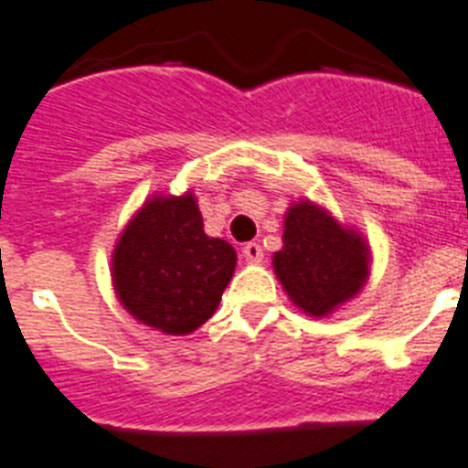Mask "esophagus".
<instances>
[{
  "label": "esophagus",
  "mask_w": 468,
  "mask_h": 468,
  "mask_svg": "<svg viewBox=\"0 0 468 468\" xmlns=\"http://www.w3.org/2000/svg\"><path fill=\"white\" fill-rule=\"evenodd\" d=\"M242 256L247 259V263H261L263 261V247L259 242H247L242 247Z\"/></svg>",
  "instance_id": "obj_1"
}]
</instances>
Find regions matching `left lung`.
<instances>
[{"instance_id":"8db88e82","label":"left lung","mask_w":468,"mask_h":468,"mask_svg":"<svg viewBox=\"0 0 468 468\" xmlns=\"http://www.w3.org/2000/svg\"><path fill=\"white\" fill-rule=\"evenodd\" d=\"M282 242L272 256L275 275L293 305L310 317L331 314L368 280L366 239L310 200L293 203L284 214Z\"/></svg>"}]
</instances>
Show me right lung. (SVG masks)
Returning a JSON list of instances; mask_svg holds the SVG:
<instances>
[{"instance_id": "add662e5", "label": "right lung", "mask_w": 468, "mask_h": 468, "mask_svg": "<svg viewBox=\"0 0 468 468\" xmlns=\"http://www.w3.org/2000/svg\"><path fill=\"white\" fill-rule=\"evenodd\" d=\"M238 254L209 238L191 191L155 196L130 218L112 256L121 305L137 322L167 335H186L218 307Z\"/></svg>"}]
</instances>
